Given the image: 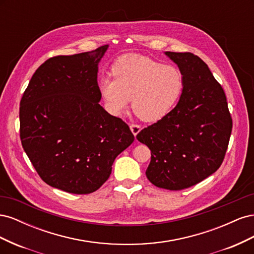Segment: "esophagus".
Here are the masks:
<instances>
[{"label":"esophagus","mask_w":254,"mask_h":254,"mask_svg":"<svg viewBox=\"0 0 254 254\" xmlns=\"http://www.w3.org/2000/svg\"><path fill=\"white\" fill-rule=\"evenodd\" d=\"M130 130H131V132L134 134V136L140 132L141 130V126L137 125V124H131L130 125Z\"/></svg>","instance_id":"34e87169"}]
</instances>
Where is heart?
Listing matches in <instances>:
<instances>
[{
  "label": "heart",
  "instance_id": "b5f03b06",
  "mask_svg": "<svg viewBox=\"0 0 254 254\" xmlns=\"http://www.w3.org/2000/svg\"><path fill=\"white\" fill-rule=\"evenodd\" d=\"M112 75L114 79L104 76L98 89L114 115L124 112L131 98L137 118L156 122L173 109L182 93L183 77L178 68L137 54L119 58L112 65Z\"/></svg>",
  "mask_w": 254,
  "mask_h": 254
}]
</instances>
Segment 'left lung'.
I'll return each instance as SVG.
<instances>
[{
	"instance_id": "8db88e82",
	"label": "left lung",
	"mask_w": 254,
	"mask_h": 254,
	"mask_svg": "<svg viewBox=\"0 0 254 254\" xmlns=\"http://www.w3.org/2000/svg\"><path fill=\"white\" fill-rule=\"evenodd\" d=\"M178 64L183 89L164 118L142 129L136 139L147 145L146 177L158 188L180 190L216 172L232 131L226 94L206 64L194 54L166 52Z\"/></svg>"
}]
</instances>
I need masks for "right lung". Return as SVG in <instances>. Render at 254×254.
<instances>
[{"mask_svg": "<svg viewBox=\"0 0 254 254\" xmlns=\"http://www.w3.org/2000/svg\"><path fill=\"white\" fill-rule=\"evenodd\" d=\"M107 49L48 59L20 102L23 148L40 178L67 193L97 190L134 141L126 123L98 104L97 65Z\"/></svg>", "mask_w": 254, "mask_h": 254, "instance_id": "1", "label": "right lung"}]
</instances>
